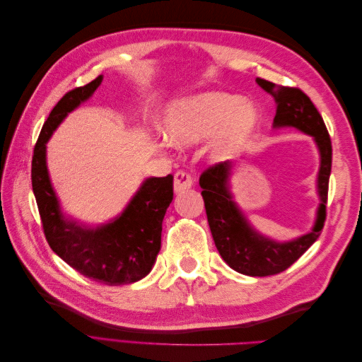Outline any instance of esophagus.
<instances>
[{"label": "esophagus", "mask_w": 362, "mask_h": 362, "mask_svg": "<svg viewBox=\"0 0 362 362\" xmlns=\"http://www.w3.org/2000/svg\"><path fill=\"white\" fill-rule=\"evenodd\" d=\"M193 182H194V178H193L192 173H189L187 170H178L177 173H175L173 189L177 193L185 192V190H189L192 187Z\"/></svg>", "instance_id": "34e87169"}]
</instances>
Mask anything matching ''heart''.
Instances as JSON below:
<instances>
[{
	"mask_svg": "<svg viewBox=\"0 0 362 362\" xmlns=\"http://www.w3.org/2000/svg\"><path fill=\"white\" fill-rule=\"evenodd\" d=\"M258 115L240 96L208 92L173 103L163 117L166 137L177 146H192L214 137L218 154L242 146L255 129Z\"/></svg>",
	"mask_w": 362,
	"mask_h": 362,
	"instance_id": "1",
	"label": "heart"
}]
</instances>
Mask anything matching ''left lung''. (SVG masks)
Returning <instances> with one entry per match:
<instances>
[{"mask_svg": "<svg viewBox=\"0 0 362 362\" xmlns=\"http://www.w3.org/2000/svg\"><path fill=\"white\" fill-rule=\"evenodd\" d=\"M262 90L275 98V127H294L302 133L313 136L320 151V170L317 187L320 194V206L313 231L288 243H276L262 237L247 223L243 213L233 201L228 187L233 161H222L202 172L199 185L208 225L214 245L226 264L247 276H270L287 270L298 261L317 238L320 237L326 221L327 189L332 166V145L323 117L319 110L298 87L278 86L267 80L257 78Z\"/></svg>", "mask_w": 362, "mask_h": 362, "instance_id": "obj_1", "label": "left lung"}]
</instances>
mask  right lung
Masks as SVG:
<instances>
[{"mask_svg":"<svg viewBox=\"0 0 362 362\" xmlns=\"http://www.w3.org/2000/svg\"><path fill=\"white\" fill-rule=\"evenodd\" d=\"M103 76L75 87L52 108L36 141L31 185L43 234L49 247L83 276L105 286H124L145 278L161 247V225L173 199V177L148 178L116 221L95 229L63 217L47 169V141L62 120L101 84Z\"/></svg>","mask_w":362,"mask_h":362,"instance_id":"right-lung-1","label":"right lung"}]
</instances>
